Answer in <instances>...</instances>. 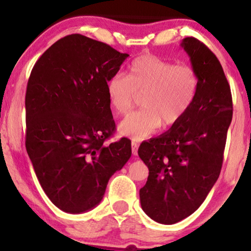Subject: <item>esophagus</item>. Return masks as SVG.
<instances>
[{"instance_id": "34e87169", "label": "esophagus", "mask_w": 251, "mask_h": 251, "mask_svg": "<svg viewBox=\"0 0 251 251\" xmlns=\"http://www.w3.org/2000/svg\"><path fill=\"white\" fill-rule=\"evenodd\" d=\"M131 151H132L133 155H137V153H138V144L132 142L131 143Z\"/></svg>"}]
</instances>
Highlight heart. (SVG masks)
<instances>
[{
  "label": "heart",
  "mask_w": 251,
  "mask_h": 251,
  "mask_svg": "<svg viewBox=\"0 0 251 251\" xmlns=\"http://www.w3.org/2000/svg\"><path fill=\"white\" fill-rule=\"evenodd\" d=\"M199 77L193 67L176 65L154 54H142L129 66L128 76L115 74L106 83L109 104L119 114L132 107L136 94H143V109L120 123L122 135L139 142L152 136L162 125H177L197 97Z\"/></svg>",
  "instance_id": "heart-1"
}]
</instances>
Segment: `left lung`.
Segmentation results:
<instances>
[{
    "label": "left lung",
    "instance_id": "8db88e82",
    "mask_svg": "<svg viewBox=\"0 0 251 251\" xmlns=\"http://www.w3.org/2000/svg\"><path fill=\"white\" fill-rule=\"evenodd\" d=\"M180 46L198 74L197 97L177 125L138 150L150 171L140 205L166 225L193 214L217 181L233 115L231 89L217 57L195 37H185Z\"/></svg>",
    "mask_w": 251,
    "mask_h": 251
}]
</instances>
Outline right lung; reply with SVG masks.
<instances>
[{"instance_id":"add662e5","label":"right lung","mask_w":251,"mask_h":251,"mask_svg":"<svg viewBox=\"0 0 251 251\" xmlns=\"http://www.w3.org/2000/svg\"><path fill=\"white\" fill-rule=\"evenodd\" d=\"M128 53L72 34L34 65L27 83L26 150L44 193L82 214L104 198L109 178L131 156V142L106 145L115 129L106 83Z\"/></svg>"}]
</instances>
